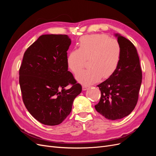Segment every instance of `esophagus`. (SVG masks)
I'll return each mask as SVG.
<instances>
[{"label":"esophagus","instance_id":"obj_1","mask_svg":"<svg viewBox=\"0 0 156 156\" xmlns=\"http://www.w3.org/2000/svg\"><path fill=\"white\" fill-rule=\"evenodd\" d=\"M89 88V87H87V86H83L82 87V89H83V90H87V89H88Z\"/></svg>","mask_w":156,"mask_h":156}]
</instances>
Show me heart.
<instances>
[{
	"instance_id": "1",
	"label": "heart",
	"mask_w": 156,
	"mask_h": 156,
	"mask_svg": "<svg viewBox=\"0 0 156 156\" xmlns=\"http://www.w3.org/2000/svg\"><path fill=\"white\" fill-rule=\"evenodd\" d=\"M121 58L120 45L116 40L105 34L87 35L79 40L78 49H74L67 56V64L74 73L81 70L88 60V69L81 71L75 76L83 85H90L108 79L115 73Z\"/></svg>"
}]
</instances>
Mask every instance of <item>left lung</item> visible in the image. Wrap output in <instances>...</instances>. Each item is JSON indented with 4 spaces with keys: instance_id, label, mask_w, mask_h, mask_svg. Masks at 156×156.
<instances>
[{
    "instance_id": "left-lung-1",
    "label": "left lung",
    "mask_w": 156,
    "mask_h": 156,
    "mask_svg": "<svg viewBox=\"0 0 156 156\" xmlns=\"http://www.w3.org/2000/svg\"><path fill=\"white\" fill-rule=\"evenodd\" d=\"M121 48L117 69L106 81L97 87L101 98L96 110L107 119L115 120L129 115L135 108L142 83V71L135 47L119 34H115Z\"/></svg>"
}]
</instances>
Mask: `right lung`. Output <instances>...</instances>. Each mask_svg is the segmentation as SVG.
Segmentation results:
<instances>
[{"label": "right lung", "mask_w": 156, "mask_h": 156, "mask_svg": "<svg viewBox=\"0 0 156 156\" xmlns=\"http://www.w3.org/2000/svg\"><path fill=\"white\" fill-rule=\"evenodd\" d=\"M71 42L68 35H41L23 56L20 69L23 101L30 115L44 125L62 123L82 91L81 84L68 71ZM69 84L72 87L66 89Z\"/></svg>", "instance_id": "add662e5"}]
</instances>
